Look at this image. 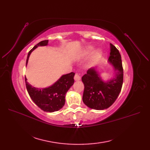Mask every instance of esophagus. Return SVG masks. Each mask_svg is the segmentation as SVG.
Instances as JSON below:
<instances>
[{"label":"esophagus","instance_id":"34e87169","mask_svg":"<svg viewBox=\"0 0 150 150\" xmlns=\"http://www.w3.org/2000/svg\"><path fill=\"white\" fill-rule=\"evenodd\" d=\"M74 80L75 81H79L81 78V76L80 74H78V73H76L75 74V76H74Z\"/></svg>","mask_w":150,"mask_h":150}]
</instances>
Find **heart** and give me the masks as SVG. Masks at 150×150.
<instances>
[{
  "mask_svg": "<svg viewBox=\"0 0 150 150\" xmlns=\"http://www.w3.org/2000/svg\"><path fill=\"white\" fill-rule=\"evenodd\" d=\"M93 50H94V47L92 46L86 47L84 51V54L85 56L89 55V54H91L93 52ZM101 54H102V52L100 51V50H98V51H96V52L94 54V56L93 57V59H91V61L90 64H93V62L95 60H96L97 59H98L99 57H100L101 56Z\"/></svg>",
  "mask_w": 150,
  "mask_h": 150,
  "instance_id": "b5f03b06",
  "label": "heart"
}]
</instances>
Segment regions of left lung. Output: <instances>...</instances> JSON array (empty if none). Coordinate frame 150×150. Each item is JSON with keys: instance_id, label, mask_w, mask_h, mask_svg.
I'll list each match as a JSON object with an SVG mask.
<instances>
[{"instance_id": "8db88e82", "label": "left lung", "mask_w": 150, "mask_h": 150, "mask_svg": "<svg viewBox=\"0 0 150 150\" xmlns=\"http://www.w3.org/2000/svg\"><path fill=\"white\" fill-rule=\"evenodd\" d=\"M110 56L108 61L115 70V78L103 81L95 68H91L82 77L84 85L83 101L88 107L103 110L115 103L121 91L123 83V69L121 54L117 48L110 44Z\"/></svg>"}]
</instances>
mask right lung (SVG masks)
<instances>
[{
  "mask_svg": "<svg viewBox=\"0 0 150 150\" xmlns=\"http://www.w3.org/2000/svg\"><path fill=\"white\" fill-rule=\"evenodd\" d=\"M49 40L40 41L29 52L26 60L28 64L30 54L38 46H45L48 44ZM75 73L62 75L53 85L46 88H37L31 86L25 77V86L32 100L42 110L46 112H52L57 111L64 106L65 96L67 91L73 85Z\"/></svg>",
  "mask_w": 150,
  "mask_h": 150,
  "instance_id": "obj_1",
  "label": "right lung"
}]
</instances>
